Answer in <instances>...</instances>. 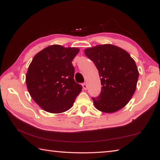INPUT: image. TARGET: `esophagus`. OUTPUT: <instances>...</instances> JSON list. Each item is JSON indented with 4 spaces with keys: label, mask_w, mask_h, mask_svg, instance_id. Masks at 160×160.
I'll return each instance as SVG.
<instances>
[{
    "label": "esophagus",
    "mask_w": 160,
    "mask_h": 160,
    "mask_svg": "<svg viewBox=\"0 0 160 160\" xmlns=\"http://www.w3.org/2000/svg\"><path fill=\"white\" fill-rule=\"evenodd\" d=\"M82 88H83V89L84 90H87V89H88V85H87L86 83H83L82 84Z\"/></svg>",
    "instance_id": "obj_1"
}]
</instances>
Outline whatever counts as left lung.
<instances>
[{
	"mask_svg": "<svg viewBox=\"0 0 160 160\" xmlns=\"http://www.w3.org/2000/svg\"><path fill=\"white\" fill-rule=\"evenodd\" d=\"M101 78L102 92L92 98L94 107L104 113H114L128 104L136 90L139 72L135 62L123 48L101 44L85 49Z\"/></svg>",
	"mask_w": 160,
	"mask_h": 160,
	"instance_id": "1",
	"label": "left lung"
}]
</instances>
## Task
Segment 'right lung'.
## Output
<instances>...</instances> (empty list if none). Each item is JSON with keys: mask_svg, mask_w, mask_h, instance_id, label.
Returning a JSON list of instances; mask_svg holds the SVG:
<instances>
[{"mask_svg": "<svg viewBox=\"0 0 160 160\" xmlns=\"http://www.w3.org/2000/svg\"><path fill=\"white\" fill-rule=\"evenodd\" d=\"M75 47L54 44L34 56L26 74V85L34 101L46 112L60 113L72 107L82 86L74 80L72 61Z\"/></svg>", "mask_w": 160, "mask_h": 160, "instance_id": "1", "label": "right lung"}]
</instances>
